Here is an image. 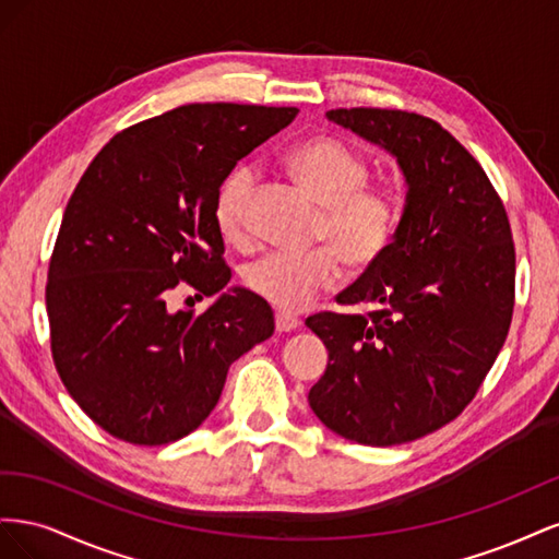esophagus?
I'll list each match as a JSON object with an SVG mask.
<instances>
[{"label":"esophagus","mask_w":559,"mask_h":559,"mask_svg":"<svg viewBox=\"0 0 559 559\" xmlns=\"http://www.w3.org/2000/svg\"><path fill=\"white\" fill-rule=\"evenodd\" d=\"M275 326L280 333H289L296 331L300 326V319L294 314H286V312H277L275 314Z\"/></svg>","instance_id":"34e87169"}]
</instances>
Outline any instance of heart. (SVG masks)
I'll list each match as a JSON object with an SVG mask.
<instances>
[{
    "instance_id": "1",
    "label": "heart",
    "mask_w": 559,
    "mask_h": 559,
    "mask_svg": "<svg viewBox=\"0 0 559 559\" xmlns=\"http://www.w3.org/2000/svg\"><path fill=\"white\" fill-rule=\"evenodd\" d=\"M289 170L321 202L314 240L306 253L270 251L245 270V284L282 312L308 308L341 277V261L364 270L378 263L392 247L401 222L399 198L384 186H368V158L337 138H310L296 144ZM257 189V170L238 165L214 195V224L228 242H240L247 228V207Z\"/></svg>"
}]
</instances>
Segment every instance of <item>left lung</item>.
Here are the masks:
<instances>
[{"label": "left lung", "instance_id": "8db88e82", "mask_svg": "<svg viewBox=\"0 0 559 559\" xmlns=\"http://www.w3.org/2000/svg\"><path fill=\"white\" fill-rule=\"evenodd\" d=\"M326 118L392 154L408 193L392 247L337 296L376 310L306 321L329 349L308 401L347 441L401 445L460 415L503 347L511 224L478 160L431 118L370 107Z\"/></svg>", "mask_w": 559, "mask_h": 559}]
</instances>
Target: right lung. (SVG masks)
Listing matches in <instances>:
<instances>
[{
    "label": "right lung",
    "instance_id": "right-lung-1",
    "mask_svg": "<svg viewBox=\"0 0 559 559\" xmlns=\"http://www.w3.org/2000/svg\"><path fill=\"white\" fill-rule=\"evenodd\" d=\"M296 107L183 105L105 144L67 202L48 265L50 349L67 392L132 445L195 431L228 368L275 331L267 302L233 286L214 195L240 158ZM179 281L216 295L202 316L170 313Z\"/></svg>",
    "mask_w": 559,
    "mask_h": 559
}]
</instances>
